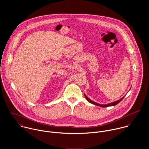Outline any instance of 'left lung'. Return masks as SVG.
I'll list each match as a JSON object with an SVG mask.
<instances>
[{"instance_id": "left-lung-1", "label": "left lung", "mask_w": 149, "mask_h": 149, "mask_svg": "<svg viewBox=\"0 0 149 149\" xmlns=\"http://www.w3.org/2000/svg\"><path fill=\"white\" fill-rule=\"evenodd\" d=\"M84 96H85V98H86V99L87 100V101H88V102H89V103H92V104H94V105H96V106L102 107L114 106H115V105L118 104V103H119L121 100H123V99L124 98V97H122V99H119V100H117V101H116V102H114L111 103H109V104H105V105H103V104H99V103H96V102H94L92 101L91 99H89V98L86 96V95H85V93H84Z\"/></svg>"}]
</instances>
